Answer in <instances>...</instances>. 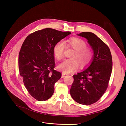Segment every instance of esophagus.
Segmentation results:
<instances>
[{
  "instance_id": "esophagus-1",
  "label": "esophagus",
  "mask_w": 126,
  "mask_h": 126,
  "mask_svg": "<svg viewBox=\"0 0 126 126\" xmlns=\"http://www.w3.org/2000/svg\"><path fill=\"white\" fill-rule=\"evenodd\" d=\"M65 76H66V75H65V74H62L61 78H64Z\"/></svg>"
}]
</instances>
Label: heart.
I'll list each match as a JSON object with an SVG mask.
<instances>
[{
  "instance_id": "obj_1",
  "label": "heart",
  "mask_w": 126,
  "mask_h": 126,
  "mask_svg": "<svg viewBox=\"0 0 126 126\" xmlns=\"http://www.w3.org/2000/svg\"><path fill=\"white\" fill-rule=\"evenodd\" d=\"M67 45L75 50L70 59L65 60L58 65V68L63 73L68 74L76 71L79 65L82 68L88 66L92 61V54L91 50L86 47V43L83 40L73 37L67 40ZM65 43L63 41H59L55 44L53 48L55 57L58 60L64 57Z\"/></svg>"
}]
</instances>
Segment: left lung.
I'll return each mask as SVG.
<instances>
[{"mask_svg":"<svg viewBox=\"0 0 126 126\" xmlns=\"http://www.w3.org/2000/svg\"><path fill=\"white\" fill-rule=\"evenodd\" d=\"M77 35L87 40L94 56L86 69L74 75L70 93L76 102L89 105L100 100L108 87L112 69V56L108 46L94 33L82 32Z\"/></svg>","mask_w":126,"mask_h":126,"instance_id":"1","label":"left lung"}]
</instances>
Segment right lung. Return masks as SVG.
<instances>
[{"instance_id":"add662e5","label":"right lung","mask_w":126,"mask_h":126,"mask_svg":"<svg viewBox=\"0 0 126 126\" xmlns=\"http://www.w3.org/2000/svg\"><path fill=\"white\" fill-rule=\"evenodd\" d=\"M70 34L46 28L29 35L22 45L18 59L20 74L29 94L39 101L48 100L54 94V85L61 74L54 69L53 48Z\"/></svg>"}]
</instances>
